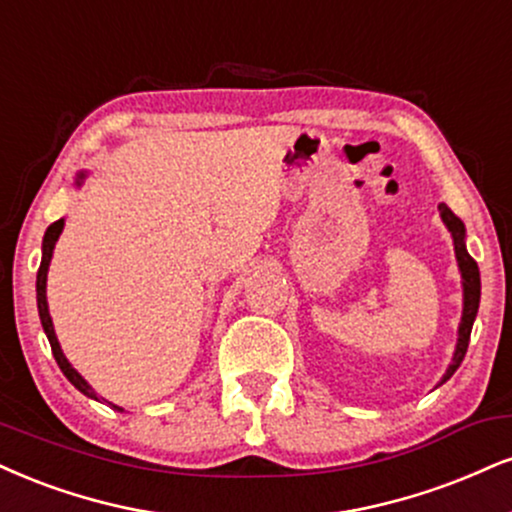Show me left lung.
Here are the masks:
<instances>
[{
  "instance_id": "1",
  "label": "left lung",
  "mask_w": 512,
  "mask_h": 512,
  "mask_svg": "<svg viewBox=\"0 0 512 512\" xmlns=\"http://www.w3.org/2000/svg\"><path fill=\"white\" fill-rule=\"evenodd\" d=\"M439 212H441L443 224H446V229L451 231V236H453L455 260H458L460 276H463V317H460L458 343H455L453 360L441 379V384H446V381L455 374V369L460 367V362H463V357L467 353V346H470L472 324H474V317H477V310H479V295H482V281H479L477 262L472 260L470 252H467V248H465V224L455 217L451 209H448V205H443V202L439 205Z\"/></svg>"
}]
</instances>
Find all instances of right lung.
I'll return each mask as SVG.
<instances>
[{"instance_id":"1","label":"right lung","mask_w":512,"mask_h":512,"mask_svg":"<svg viewBox=\"0 0 512 512\" xmlns=\"http://www.w3.org/2000/svg\"><path fill=\"white\" fill-rule=\"evenodd\" d=\"M85 174H78L76 178V186H80L83 183ZM61 231H64V219L54 221L52 226L45 231V238H42V262H40V269H38V283H35V288H38V312H40V322H42V329H45V334L49 338V346H52V355L54 360H57V365L61 372H64V377L71 381L76 389L83 393V396L88 398H95L100 400V396H97L95 391H92V386L85 381L80 374L76 372V369L71 367V362L66 360V355L61 353V346L57 341V334H54V324H52V317H49V307H47V272H49V262H52V252H54V245H57V240L61 236ZM112 405L114 410H121L119 405L109 403Z\"/></svg>"}]
</instances>
